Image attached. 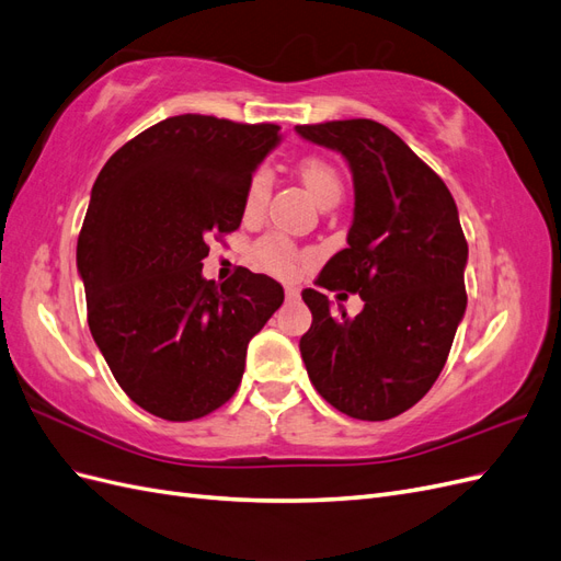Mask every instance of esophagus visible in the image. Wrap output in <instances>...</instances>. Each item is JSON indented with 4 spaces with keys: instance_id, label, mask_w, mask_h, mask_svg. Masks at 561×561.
I'll list each match as a JSON object with an SVG mask.
<instances>
[{
    "instance_id": "esophagus-1",
    "label": "esophagus",
    "mask_w": 561,
    "mask_h": 561,
    "mask_svg": "<svg viewBox=\"0 0 561 561\" xmlns=\"http://www.w3.org/2000/svg\"><path fill=\"white\" fill-rule=\"evenodd\" d=\"M284 294H286V300H298V298H300V289H298V286H289V284H286V286H284Z\"/></svg>"
}]
</instances>
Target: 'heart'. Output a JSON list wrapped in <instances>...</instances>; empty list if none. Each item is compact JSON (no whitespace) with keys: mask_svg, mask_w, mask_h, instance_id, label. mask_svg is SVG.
Wrapping results in <instances>:
<instances>
[{"mask_svg":"<svg viewBox=\"0 0 561 561\" xmlns=\"http://www.w3.org/2000/svg\"><path fill=\"white\" fill-rule=\"evenodd\" d=\"M300 181L306 183L310 195L322 204L329 197H341V175L335 171V167L329 162V159L322 157H306L298 164ZM272 190V173L267 169H259L247 185V195H244V211L249 216L259 214ZM298 249L286 234L279 232H270L261 237L259 242L253 244V261L265 272H272V275L279 277H291L296 267H298Z\"/></svg>","mask_w":561,"mask_h":561,"instance_id":"obj_1","label":"heart"}]
</instances>
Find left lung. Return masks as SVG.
Wrapping results in <instances>:
<instances>
[{
  "label": "left lung",
  "mask_w": 561,
  "mask_h": 561,
  "mask_svg": "<svg viewBox=\"0 0 561 561\" xmlns=\"http://www.w3.org/2000/svg\"><path fill=\"white\" fill-rule=\"evenodd\" d=\"M296 131L339 150L355 181L347 249L314 284L364 300V310L347 317L322 291H302L312 327L300 355L331 407L350 419L388 421L432 388L466 314L468 242L456 202L439 175L374 119L298 124Z\"/></svg>",
  "instance_id": "left-lung-1"
}]
</instances>
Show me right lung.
Segmentation results:
<instances>
[{
    "label": "right lung",
    "instance_id": "right-lung-1",
    "mask_svg": "<svg viewBox=\"0 0 561 561\" xmlns=\"http://www.w3.org/2000/svg\"><path fill=\"white\" fill-rule=\"evenodd\" d=\"M279 142L277 124L179 115L112 154L77 239L87 319L112 376L157 419L209 415L237 392L247 345L284 289L239 267L202 277L206 239L234 232L251 173Z\"/></svg>",
    "mask_w": 561,
    "mask_h": 561
}]
</instances>
